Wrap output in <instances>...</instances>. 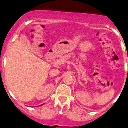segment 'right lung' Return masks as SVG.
Here are the masks:
<instances>
[{"label": "right lung", "mask_w": 128, "mask_h": 128, "mask_svg": "<svg viewBox=\"0 0 128 128\" xmlns=\"http://www.w3.org/2000/svg\"><path fill=\"white\" fill-rule=\"evenodd\" d=\"M41 106H42V105H41Z\"/></svg>", "instance_id": "obj_1"}]
</instances>
